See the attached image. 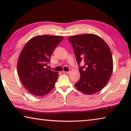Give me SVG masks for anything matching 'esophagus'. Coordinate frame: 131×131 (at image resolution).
Segmentation results:
<instances>
[{"label":"esophagus","mask_w":131,"mask_h":131,"mask_svg":"<svg viewBox=\"0 0 131 131\" xmlns=\"http://www.w3.org/2000/svg\"><path fill=\"white\" fill-rule=\"evenodd\" d=\"M62 73L63 74H69L70 72H66V71H62Z\"/></svg>","instance_id":"34e87169"}]
</instances>
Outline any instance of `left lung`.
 <instances>
[{"instance_id":"obj_1","label":"left lung","mask_w":131,"mask_h":131,"mask_svg":"<svg viewBox=\"0 0 131 131\" xmlns=\"http://www.w3.org/2000/svg\"><path fill=\"white\" fill-rule=\"evenodd\" d=\"M79 66L80 78L74 86L84 94L91 95L105 87L113 69L112 54L103 40L94 34H83L68 38Z\"/></svg>"}]
</instances>
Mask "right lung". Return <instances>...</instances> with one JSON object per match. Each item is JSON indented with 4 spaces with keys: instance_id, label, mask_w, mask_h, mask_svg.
Returning a JSON list of instances; mask_svg holds the SVG:
<instances>
[{
    "instance_id": "obj_1",
    "label": "right lung",
    "mask_w": 131,
    "mask_h": 131,
    "mask_svg": "<svg viewBox=\"0 0 131 131\" xmlns=\"http://www.w3.org/2000/svg\"><path fill=\"white\" fill-rule=\"evenodd\" d=\"M63 39L61 36L39 35L30 39L22 50L18 59V74L31 94L43 96L54 88L58 73L46 67L51 55Z\"/></svg>"
}]
</instances>
